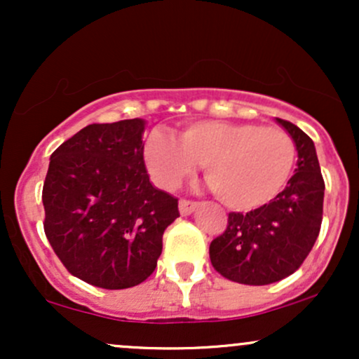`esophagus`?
Masks as SVG:
<instances>
[{
	"label": "esophagus",
	"instance_id": "obj_1",
	"mask_svg": "<svg viewBox=\"0 0 359 359\" xmlns=\"http://www.w3.org/2000/svg\"><path fill=\"white\" fill-rule=\"evenodd\" d=\"M197 208H199V203H194V201H187V199L179 201V211L182 216H191Z\"/></svg>",
	"mask_w": 359,
	"mask_h": 359
}]
</instances>
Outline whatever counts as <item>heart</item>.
<instances>
[{
	"instance_id": "obj_1",
	"label": "heart",
	"mask_w": 359,
	"mask_h": 359,
	"mask_svg": "<svg viewBox=\"0 0 359 359\" xmlns=\"http://www.w3.org/2000/svg\"><path fill=\"white\" fill-rule=\"evenodd\" d=\"M295 143L285 130L257 123L199 121L179 142L162 131L147 140L145 160L162 187L175 189L205 165V182L228 208L250 211L285 189L295 165Z\"/></svg>"
}]
</instances>
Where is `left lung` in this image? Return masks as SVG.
<instances>
[{
  "instance_id": "left-lung-1",
  "label": "left lung",
  "mask_w": 359,
  "mask_h": 359,
  "mask_svg": "<svg viewBox=\"0 0 359 359\" xmlns=\"http://www.w3.org/2000/svg\"><path fill=\"white\" fill-rule=\"evenodd\" d=\"M275 119L297 148L295 174L269 204L246 214L229 212L226 231L209 246L214 269L245 285H269L294 273L323 222L324 179L314 142L294 123Z\"/></svg>"
}]
</instances>
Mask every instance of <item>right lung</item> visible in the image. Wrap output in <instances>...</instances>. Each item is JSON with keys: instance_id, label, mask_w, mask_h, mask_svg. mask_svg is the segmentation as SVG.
<instances>
[{"instance_id": "right-lung-1", "label": "right lung", "mask_w": 359, "mask_h": 359, "mask_svg": "<svg viewBox=\"0 0 359 359\" xmlns=\"http://www.w3.org/2000/svg\"><path fill=\"white\" fill-rule=\"evenodd\" d=\"M145 121L89 125L53 151L43 182V229L74 277L119 290L145 282L162 236L179 217L174 196L151 185Z\"/></svg>"}]
</instances>
